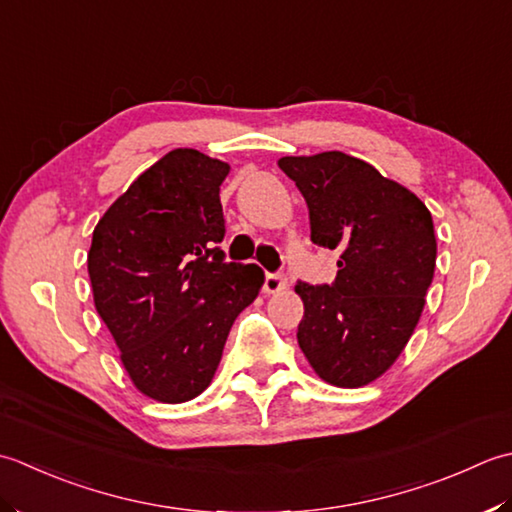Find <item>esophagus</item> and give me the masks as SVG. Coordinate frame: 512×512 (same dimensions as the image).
Wrapping results in <instances>:
<instances>
[{"mask_svg": "<svg viewBox=\"0 0 512 512\" xmlns=\"http://www.w3.org/2000/svg\"><path fill=\"white\" fill-rule=\"evenodd\" d=\"M287 287V278L285 274H280V271H267L265 274V294H278V291H283Z\"/></svg>", "mask_w": 512, "mask_h": 512, "instance_id": "1", "label": "esophagus"}]
</instances>
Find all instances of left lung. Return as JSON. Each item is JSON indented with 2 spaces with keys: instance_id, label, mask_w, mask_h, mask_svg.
Segmentation results:
<instances>
[{
  "instance_id": "8db88e82",
  "label": "left lung",
  "mask_w": 512,
  "mask_h": 512,
  "mask_svg": "<svg viewBox=\"0 0 512 512\" xmlns=\"http://www.w3.org/2000/svg\"><path fill=\"white\" fill-rule=\"evenodd\" d=\"M278 165L305 196L311 241L340 252L331 285H296L305 305L298 344L325 382L364 387L400 356L422 316L437 256L431 212L344 152L283 156Z\"/></svg>"
}]
</instances>
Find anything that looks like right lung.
I'll return each instance as SVG.
<instances>
[{
    "label": "right lung",
    "mask_w": 512,
    "mask_h": 512,
    "mask_svg": "<svg viewBox=\"0 0 512 512\" xmlns=\"http://www.w3.org/2000/svg\"><path fill=\"white\" fill-rule=\"evenodd\" d=\"M229 165L179 148L121 194L92 232L95 307L143 395L179 404L216 373L236 316L263 287L258 265L225 263Z\"/></svg>",
    "instance_id": "add662e5"
}]
</instances>
